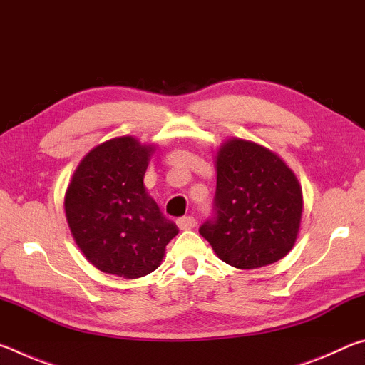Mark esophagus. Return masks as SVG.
I'll return each instance as SVG.
<instances>
[{
	"instance_id": "obj_1",
	"label": "esophagus",
	"mask_w": 365,
	"mask_h": 365,
	"mask_svg": "<svg viewBox=\"0 0 365 365\" xmlns=\"http://www.w3.org/2000/svg\"><path fill=\"white\" fill-rule=\"evenodd\" d=\"M177 225L180 230H190V228H193L196 225V220L195 217H191V215H187V217L177 219Z\"/></svg>"
}]
</instances>
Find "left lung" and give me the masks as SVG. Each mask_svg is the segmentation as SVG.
<instances>
[{
	"label": "left lung",
	"instance_id": "1",
	"mask_svg": "<svg viewBox=\"0 0 365 365\" xmlns=\"http://www.w3.org/2000/svg\"><path fill=\"white\" fill-rule=\"evenodd\" d=\"M215 217L200 228L220 261L242 270L285 257L298 238L302 190L279 154L250 140L215 150Z\"/></svg>",
	"mask_w": 365,
	"mask_h": 365
}]
</instances>
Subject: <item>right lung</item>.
I'll return each instance as SVG.
<instances>
[{
  "label": "right lung",
  "instance_id": "right-lung-1",
  "mask_svg": "<svg viewBox=\"0 0 365 365\" xmlns=\"http://www.w3.org/2000/svg\"><path fill=\"white\" fill-rule=\"evenodd\" d=\"M154 151L156 145L130 135L110 138L85 154L67 185L64 211L72 237L104 274H151L178 233L143 183Z\"/></svg>",
  "mask_w": 365,
  "mask_h": 365
}]
</instances>
